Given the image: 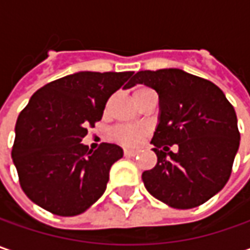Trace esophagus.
I'll return each instance as SVG.
<instances>
[{
  "mask_svg": "<svg viewBox=\"0 0 250 250\" xmlns=\"http://www.w3.org/2000/svg\"><path fill=\"white\" fill-rule=\"evenodd\" d=\"M124 154H125V156H128V157H133V156H136V154H138V151H136V150L125 149L124 150Z\"/></svg>",
  "mask_w": 250,
  "mask_h": 250,
  "instance_id": "esophagus-1",
  "label": "esophagus"
}]
</instances>
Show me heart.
Masks as SVG:
<instances>
[{"label": "heart", "instance_id": "heart-1", "mask_svg": "<svg viewBox=\"0 0 250 250\" xmlns=\"http://www.w3.org/2000/svg\"><path fill=\"white\" fill-rule=\"evenodd\" d=\"M150 90L147 87H138L133 91V97L136 99L142 93ZM111 139L124 146H136L140 140L146 136V128L139 125H118L110 133Z\"/></svg>", "mask_w": 250, "mask_h": 250}]
</instances>
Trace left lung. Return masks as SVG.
<instances>
[{"label":"left lung","instance_id":"obj_1","mask_svg":"<svg viewBox=\"0 0 250 250\" xmlns=\"http://www.w3.org/2000/svg\"><path fill=\"white\" fill-rule=\"evenodd\" d=\"M136 83L159 93L161 110L151 139L157 164L142 174L145 187L175 208L203 205L232 172L241 139L232 104L214 83L181 69L139 71L128 87Z\"/></svg>","mask_w":250,"mask_h":250}]
</instances>
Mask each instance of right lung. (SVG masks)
Returning a JSON list of instances; mask_svg holds the SVG:
<instances>
[{"mask_svg":"<svg viewBox=\"0 0 250 250\" xmlns=\"http://www.w3.org/2000/svg\"><path fill=\"white\" fill-rule=\"evenodd\" d=\"M133 72H78L34 93L15 125L12 160L26 196L57 216H78L104 193L117 145L81 142Z\"/></svg>","mask_w":250,"mask_h":250,"instance_id":"right-lung-1","label":"right lung"}]
</instances>
